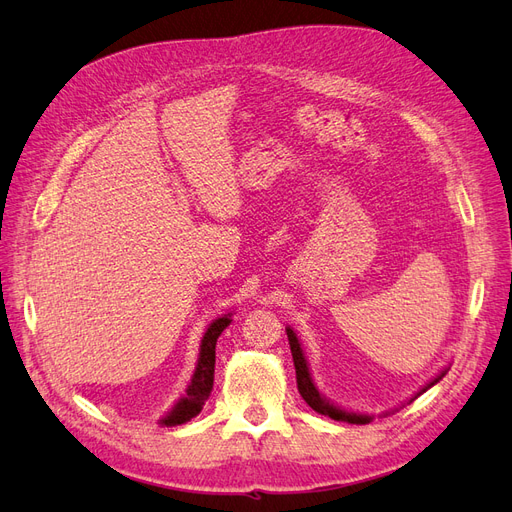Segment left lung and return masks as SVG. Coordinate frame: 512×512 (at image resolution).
Instances as JSON below:
<instances>
[{"mask_svg":"<svg viewBox=\"0 0 512 512\" xmlns=\"http://www.w3.org/2000/svg\"><path fill=\"white\" fill-rule=\"evenodd\" d=\"M286 335H288V344H290V352H292L294 369H297V386H299L301 397L305 399V404H307L309 408H312V410H316L318 414L335 418V421H346V423H352V425H354V423H356V425L369 423L371 416H367V414H356V412H346V410H342V408H337V406L329 404V401L318 393V389L314 386L312 376H309V367H307V361H305V356H303V350H301V344H299V339H297V333H294V331L288 327V329H286ZM444 374H446V371H442V374H440L436 380H431L421 393H425L427 389H431L433 384L440 382V380L444 378ZM421 393H418V395H421Z\"/></svg>","mask_w":512,"mask_h":512,"instance_id":"1","label":"left lung"}]
</instances>
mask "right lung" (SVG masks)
I'll return each instance as SVG.
<instances>
[{
  "label": "right lung",
  "mask_w": 512,
  "mask_h": 512,
  "mask_svg": "<svg viewBox=\"0 0 512 512\" xmlns=\"http://www.w3.org/2000/svg\"><path fill=\"white\" fill-rule=\"evenodd\" d=\"M228 324H230V314L211 322V327L207 329L203 342H200L198 365H196V371H194V378L188 386V395L179 399L175 408L162 418V421H160L162 425L173 427V425L188 423L190 418H194L200 410H203L205 401L209 399V395L213 391L215 344H218V337L222 335V331L228 327Z\"/></svg>",
  "instance_id": "right-lung-1"
}]
</instances>
